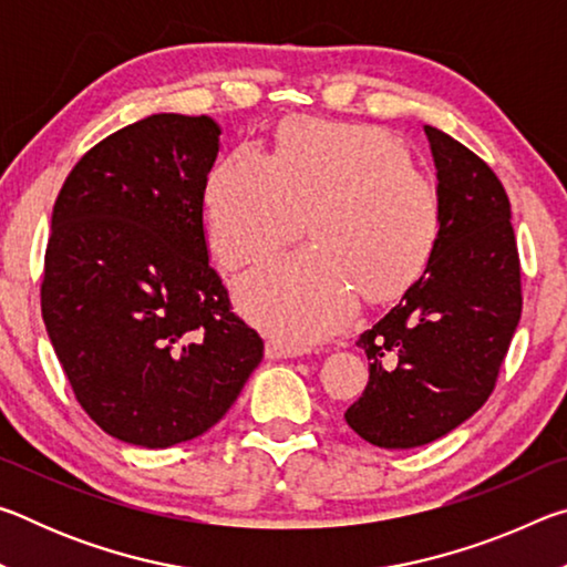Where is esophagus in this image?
Returning a JSON list of instances; mask_svg holds the SVG:
<instances>
[{"label": "esophagus", "instance_id": "34e87169", "mask_svg": "<svg viewBox=\"0 0 567 567\" xmlns=\"http://www.w3.org/2000/svg\"><path fill=\"white\" fill-rule=\"evenodd\" d=\"M265 354L270 360H287V358H300L302 350L300 348H292V344H287L277 338H270L265 342Z\"/></svg>", "mask_w": 567, "mask_h": 567}]
</instances>
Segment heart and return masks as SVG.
<instances>
[{"instance_id": "b5f03b06", "label": "heart", "mask_w": 567, "mask_h": 567, "mask_svg": "<svg viewBox=\"0 0 567 567\" xmlns=\"http://www.w3.org/2000/svg\"><path fill=\"white\" fill-rule=\"evenodd\" d=\"M209 247L239 270L302 229L310 247L277 257L237 287L245 315L275 338L307 344L342 330L370 300L400 290L433 252L440 192L395 137L362 122L297 117L275 155L243 145L207 179Z\"/></svg>"}]
</instances>
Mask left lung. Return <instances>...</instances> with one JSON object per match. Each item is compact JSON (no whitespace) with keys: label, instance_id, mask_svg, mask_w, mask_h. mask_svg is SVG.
I'll use <instances>...</instances> for the list:
<instances>
[{"label":"left lung","instance_id":"obj_1","mask_svg":"<svg viewBox=\"0 0 567 567\" xmlns=\"http://www.w3.org/2000/svg\"><path fill=\"white\" fill-rule=\"evenodd\" d=\"M443 217L425 272L358 348L362 398L344 412L362 440L408 450L447 435L485 405L520 322V257L495 172L425 124Z\"/></svg>","mask_w":567,"mask_h":567}]
</instances>
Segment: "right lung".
Instances as JSON below:
<instances>
[{
    "label": "right lung",
    "mask_w": 567,
    "mask_h": 567,
    "mask_svg": "<svg viewBox=\"0 0 567 567\" xmlns=\"http://www.w3.org/2000/svg\"><path fill=\"white\" fill-rule=\"evenodd\" d=\"M219 134L205 114L127 124L76 162L54 203L42 320L76 402L122 443L207 433L262 360L207 255Z\"/></svg>",
    "instance_id": "obj_1"
}]
</instances>
